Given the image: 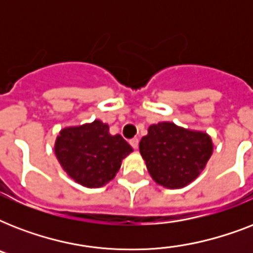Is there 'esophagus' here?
Masks as SVG:
<instances>
[{
    "label": "esophagus",
    "mask_w": 253,
    "mask_h": 253,
    "mask_svg": "<svg viewBox=\"0 0 253 253\" xmlns=\"http://www.w3.org/2000/svg\"><path fill=\"white\" fill-rule=\"evenodd\" d=\"M130 144H131V147L134 148V150H136V148H138V146H139V139H136V138L131 139Z\"/></svg>",
    "instance_id": "34e87169"
}]
</instances>
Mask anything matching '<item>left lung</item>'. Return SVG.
Segmentation results:
<instances>
[{"mask_svg":"<svg viewBox=\"0 0 253 253\" xmlns=\"http://www.w3.org/2000/svg\"><path fill=\"white\" fill-rule=\"evenodd\" d=\"M211 136L173 122L148 127L139 151L152 180L167 189H180L200 176L212 155Z\"/></svg>","mask_w":253,"mask_h":253,"instance_id":"1","label":"left lung"}]
</instances>
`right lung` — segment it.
I'll list each match as a JSON object with an SVG mask.
<instances>
[{"instance_id":"1","label":"right lung","mask_w":253,"mask_h":253,"mask_svg":"<svg viewBox=\"0 0 253 253\" xmlns=\"http://www.w3.org/2000/svg\"><path fill=\"white\" fill-rule=\"evenodd\" d=\"M53 150L72 180L85 188H101L114 178L132 147L119 134L111 135L109 125L95 119L61 128Z\"/></svg>"}]
</instances>
